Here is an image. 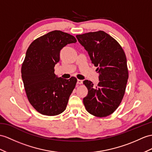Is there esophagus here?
<instances>
[{
  "instance_id": "esophagus-1",
  "label": "esophagus",
  "mask_w": 152,
  "mask_h": 152,
  "mask_svg": "<svg viewBox=\"0 0 152 152\" xmlns=\"http://www.w3.org/2000/svg\"><path fill=\"white\" fill-rule=\"evenodd\" d=\"M77 84H83V80H79V79H78V80H77Z\"/></svg>"
}]
</instances>
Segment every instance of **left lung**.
Segmentation results:
<instances>
[{"label": "left lung", "mask_w": 152, "mask_h": 152, "mask_svg": "<svg viewBox=\"0 0 152 152\" xmlns=\"http://www.w3.org/2000/svg\"><path fill=\"white\" fill-rule=\"evenodd\" d=\"M76 37L99 73L97 86L90 80H84L88 90L83 99L85 108L95 117L108 116L119 107L126 87L128 70L124 51L115 39L103 31L77 35Z\"/></svg>", "instance_id": "1"}]
</instances>
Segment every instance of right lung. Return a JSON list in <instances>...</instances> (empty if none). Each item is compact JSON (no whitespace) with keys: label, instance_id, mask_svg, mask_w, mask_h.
I'll use <instances>...</instances> for the list:
<instances>
[{"label":"right lung","instance_id":"1","mask_svg":"<svg viewBox=\"0 0 152 152\" xmlns=\"http://www.w3.org/2000/svg\"><path fill=\"white\" fill-rule=\"evenodd\" d=\"M76 42L73 35L55 30L33 40L28 48L22 64V79L28 101L39 113L54 116L66 110L77 79L58 77L54 67L62 48Z\"/></svg>","mask_w":152,"mask_h":152}]
</instances>
